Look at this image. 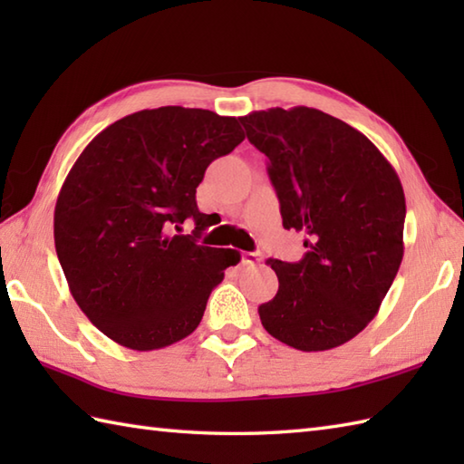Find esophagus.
Returning a JSON list of instances; mask_svg holds the SVG:
<instances>
[{
	"label": "esophagus",
	"instance_id": "1",
	"mask_svg": "<svg viewBox=\"0 0 464 464\" xmlns=\"http://www.w3.org/2000/svg\"><path fill=\"white\" fill-rule=\"evenodd\" d=\"M243 263L245 265H257V263H261V253H257V251L243 253Z\"/></svg>",
	"mask_w": 464,
	"mask_h": 464
}]
</instances>
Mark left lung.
<instances>
[{"mask_svg": "<svg viewBox=\"0 0 464 464\" xmlns=\"http://www.w3.org/2000/svg\"><path fill=\"white\" fill-rule=\"evenodd\" d=\"M267 155L285 229L304 233L297 263L269 259L279 291L259 307L271 337L299 351L351 341L379 313L401 267L405 193L367 137L313 107L239 117Z\"/></svg>", "mask_w": 464, "mask_h": 464, "instance_id": "obj_1", "label": "left lung"}]
</instances>
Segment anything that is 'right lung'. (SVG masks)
Masks as SVG:
<instances>
[{
	"mask_svg": "<svg viewBox=\"0 0 464 464\" xmlns=\"http://www.w3.org/2000/svg\"><path fill=\"white\" fill-rule=\"evenodd\" d=\"M245 140L237 117L167 105L123 117L77 157L53 213L57 259L75 303L121 347L155 351L191 334L233 249L197 243L205 169ZM191 216L193 236L172 227Z\"/></svg>",
	"mask_w": 464,
	"mask_h": 464,
	"instance_id": "obj_1",
	"label": "right lung"
}]
</instances>
